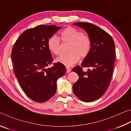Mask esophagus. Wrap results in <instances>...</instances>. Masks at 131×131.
I'll return each mask as SVG.
<instances>
[{
  "mask_svg": "<svg viewBox=\"0 0 131 131\" xmlns=\"http://www.w3.org/2000/svg\"><path fill=\"white\" fill-rule=\"evenodd\" d=\"M66 73H70V71H71V69H70V68H69V67H66Z\"/></svg>",
  "mask_w": 131,
  "mask_h": 131,
  "instance_id": "34e87169",
  "label": "esophagus"
}]
</instances>
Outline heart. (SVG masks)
I'll return each mask as SVG.
<instances>
[{
	"label": "heart",
	"mask_w": 131,
	"mask_h": 131,
	"mask_svg": "<svg viewBox=\"0 0 131 131\" xmlns=\"http://www.w3.org/2000/svg\"><path fill=\"white\" fill-rule=\"evenodd\" d=\"M59 38L63 42H69L68 53L62 54L57 58L59 63L66 66H72L88 56L91 49V41L87 35L75 28L67 27L59 33ZM47 47L52 53L59 55L61 53V43L59 38L53 35L47 41Z\"/></svg>",
	"instance_id": "heart-1"
}]
</instances>
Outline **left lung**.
Instances as JSON below:
<instances>
[{
    "label": "left lung",
    "instance_id": "obj_1",
    "mask_svg": "<svg viewBox=\"0 0 131 131\" xmlns=\"http://www.w3.org/2000/svg\"><path fill=\"white\" fill-rule=\"evenodd\" d=\"M73 25L86 31L91 41L90 53L81 66L73 69L79 77L73 85V92L81 100L92 102L103 96L110 84L116 57L115 43L108 32L96 25L88 22ZM82 67L89 69L84 72Z\"/></svg>",
    "mask_w": 131,
    "mask_h": 131
}]
</instances>
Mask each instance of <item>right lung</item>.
Instances as JSON below:
<instances>
[{"label":"right lung","mask_w":131,"mask_h":131,"mask_svg":"<svg viewBox=\"0 0 131 131\" xmlns=\"http://www.w3.org/2000/svg\"><path fill=\"white\" fill-rule=\"evenodd\" d=\"M61 27L41 25L21 34L11 53L14 70L25 93L32 100L44 103L56 93L57 81L66 72L61 63H52L47 41Z\"/></svg>","instance_id":"obj_1"}]
</instances>
